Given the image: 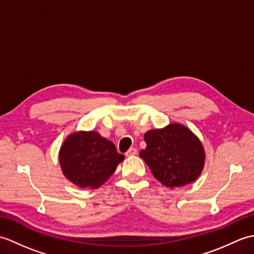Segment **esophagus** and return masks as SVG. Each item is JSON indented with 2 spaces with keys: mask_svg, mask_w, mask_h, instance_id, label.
I'll return each instance as SVG.
<instances>
[{
  "mask_svg": "<svg viewBox=\"0 0 254 254\" xmlns=\"http://www.w3.org/2000/svg\"><path fill=\"white\" fill-rule=\"evenodd\" d=\"M136 154H137V149H136V148H134V147H132V148H130V149L127 150L126 155L127 156V157H130V156H135Z\"/></svg>",
  "mask_w": 254,
  "mask_h": 254,
  "instance_id": "esophagus-1",
  "label": "esophagus"
}]
</instances>
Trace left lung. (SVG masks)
I'll return each mask as SVG.
<instances>
[{
    "label": "left lung",
    "mask_w": 254,
    "mask_h": 254,
    "mask_svg": "<svg viewBox=\"0 0 254 254\" xmlns=\"http://www.w3.org/2000/svg\"><path fill=\"white\" fill-rule=\"evenodd\" d=\"M146 148L139 152L153 176L167 188L185 187L195 181L205 165V150L190 128L174 122L144 135Z\"/></svg>",
    "instance_id": "obj_1"
}]
</instances>
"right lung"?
<instances>
[{"label":"right lung","mask_w":254,"mask_h":254,"mask_svg":"<svg viewBox=\"0 0 254 254\" xmlns=\"http://www.w3.org/2000/svg\"><path fill=\"white\" fill-rule=\"evenodd\" d=\"M124 159L111 141L96 131H77L64 139L59 164L64 177L78 188H100Z\"/></svg>","instance_id":"1"}]
</instances>
